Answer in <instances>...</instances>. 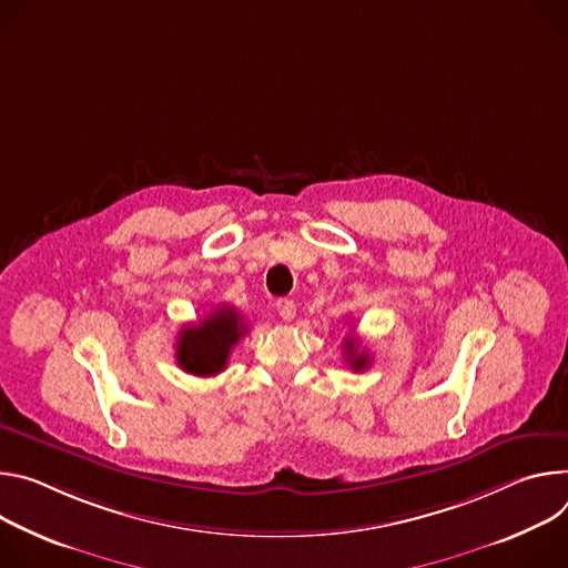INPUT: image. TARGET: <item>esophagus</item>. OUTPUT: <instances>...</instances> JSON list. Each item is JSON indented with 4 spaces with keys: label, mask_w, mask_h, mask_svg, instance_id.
<instances>
[{
    "label": "esophagus",
    "mask_w": 568,
    "mask_h": 568,
    "mask_svg": "<svg viewBox=\"0 0 568 568\" xmlns=\"http://www.w3.org/2000/svg\"><path fill=\"white\" fill-rule=\"evenodd\" d=\"M295 311H297V306H295L293 300H277V313H280L282 321L291 323L295 318Z\"/></svg>",
    "instance_id": "esophagus-1"
}]
</instances>
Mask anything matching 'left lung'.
Wrapping results in <instances>:
<instances>
[{"label": "left lung", "mask_w": 568, "mask_h": 568, "mask_svg": "<svg viewBox=\"0 0 568 568\" xmlns=\"http://www.w3.org/2000/svg\"><path fill=\"white\" fill-rule=\"evenodd\" d=\"M343 352H345V358H347V363H349V367H352L354 372H363V369L369 365L367 352H365V349L361 352V349L356 347V341H354L352 336L345 341Z\"/></svg>", "instance_id": "1"}]
</instances>
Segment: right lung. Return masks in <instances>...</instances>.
<instances>
[{"mask_svg":"<svg viewBox=\"0 0 568 568\" xmlns=\"http://www.w3.org/2000/svg\"><path fill=\"white\" fill-rule=\"evenodd\" d=\"M245 323L232 306H216L194 327H182L178 336V365L196 376H216L225 369L232 347L243 338Z\"/></svg>","mask_w":568,"mask_h":568,"instance_id":"add662e5","label":"right lung"}]
</instances>
